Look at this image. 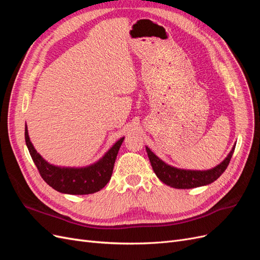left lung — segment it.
I'll return each mask as SVG.
<instances>
[{"label": "left lung", "instance_id": "1", "mask_svg": "<svg viewBox=\"0 0 260 260\" xmlns=\"http://www.w3.org/2000/svg\"><path fill=\"white\" fill-rule=\"evenodd\" d=\"M145 148L153 170L161 182L175 188H193L210 184L223 174L233 155L235 144L221 162L207 170H190L170 166L157 157L149 147L145 146Z\"/></svg>", "mask_w": 260, "mask_h": 260}]
</instances>
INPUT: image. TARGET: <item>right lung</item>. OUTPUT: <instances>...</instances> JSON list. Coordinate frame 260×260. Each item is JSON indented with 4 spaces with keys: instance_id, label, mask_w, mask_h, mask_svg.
Wrapping results in <instances>:
<instances>
[{
    "instance_id": "right-lung-1",
    "label": "right lung",
    "mask_w": 260,
    "mask_h": 260,
    "mask_svg": "<svg viewBox=\"0 0 260 260\" xmlns=\"http://www.w3.org/2000/svg\"><path fill=\"white\" fill-rule=\"evenodd\" d=\"M123 139L124 137L118 140L102 158L89 166L60 167L46 161L37 152L30 141L27 124L25 127L26 145L41 177L54 190L64 194L85 195L102 190L111 180L116 157Z\"/></svg>"
}]
</instances>
